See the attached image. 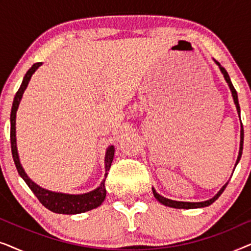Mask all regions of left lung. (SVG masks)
Returning <instances> with one entry per match:
<instances>
[{
    "label": "left lung",
    "mask_w": 251,
    "mask_h": 251,
    "mask_svg": "<svg viewBox=\"0 0 251 251\" xmlns=\"http://www.w3.org/2000/svg\"><path fill=\"white\" fill-rule=\"evenodd\" d=\"M219 68H221L222 73L224 74V77L226 82H227L228 85H229V89H231L232 91V96H233V99H234V102L236 105V109H238V113H239V116H240V105H239V100H238V94H236V90L234 89V87H233L232 82H231V78H229L228 76V73L226 72V70L223 66H221V64L217 63ZM242 150H243V126H242V123H241V142H240V152H239V156H238V160H236V163H235V167L236 164H238V162L240 161V159H241V155H242ZM228 183H226L224 186L222 187V190L218 192L217 194L215 195L214 198L210 199V200L208 201H204V202H179V201H174V200H169V199H166L163 197H161L160 194H157L154 188H152L153 190V194L154 197H155V199L159 202H161V203L164 204V205H168V207H171V208H177V209H194V208H202V207H208V205H210L211 203H214V202L217 200V199L221 197V194L224 192L225 187L227 186Z\"/></svg>",
    "instance_id": "1"
}]
</instances>
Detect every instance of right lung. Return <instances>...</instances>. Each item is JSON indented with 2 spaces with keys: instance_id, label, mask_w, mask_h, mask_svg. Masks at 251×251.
Listing matches in <instances>:
<instances>
[{
  "instance_id": "1",
  "label": "right lung",
  "mask_w": 251,
  "mask_h": 251,
  "mask_svg": "<svg viewBox=\"0 0 251 251\" xmlns=\"http://www.w3.org/2000/svg\"><path fill=\"white\" fill-rule=\"evenodd\" d=\"M42 63H35L32 67L27 71V73L24 76V80L22 82V85L17 91L12 102L11 114H10V122H11V126H10V142H11V152L12 157L15 161L16 168L18 170V174L22 176V178L25 180V183L28 185V187L32 190V192L35 194V197L39 199V201L42 203L44 207L49 209V210L56 212V214H65V215H74V214H81V212H85L92 209L99 207L101 202H104L106 198V187H105V179L107 177L109 168H111L113 157H114V147L109 146L106 152L105 156V163H106V174L105 179L102 180L100 186L96 188L95 191L90 192V193L80 194V195H72V194H63V193H54V192H50L44 190L34 184L32 180L27 177V175L24 171L22 164L19 162L18 152H17V144H16V112L18 108L20 99L23 97L24 91L28 84V82L32 77L34 72L37 70V67Z\"/></svg>"
}]
</instances>
